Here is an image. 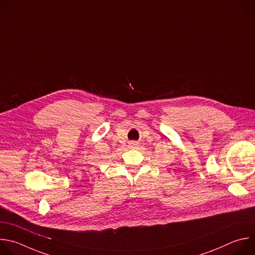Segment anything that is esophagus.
Returning <instances> with one entry per match:
<instances>
[{
	"label": "esophagus",
	"mask_w": 255,
	"mask_h": 255,
	"mask_svg": "<svg viewBox=\"0 0 255 255\" xmlns=\"http://www.w3.org/2000/svg\"><path fill=\"white\" fill-rule=\"evenodd\" d=\"M137 144H138L137 141H131V142H130V145H131V146H135V145H137Z\"/></svg>",
	"instance_id": "obj_1"
}]
</instances>
